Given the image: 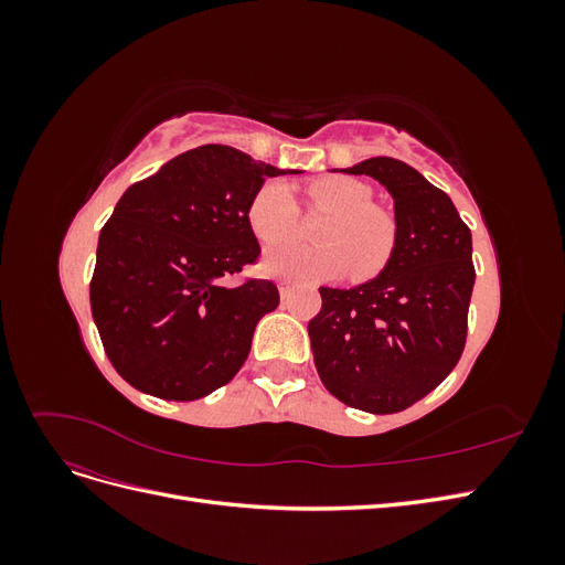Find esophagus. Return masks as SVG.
<instances>
[{
  "instance_id": "1",
  "label": "esophagus",
  "mask_w": 565,
  "mask_h": 565,
  "mask_svg": "<svg viewBox=\"0 0 565 565\" xmlns=\"http://www.w3.org/2000/svg\"><path fill=\"white\" fill-rule=\"evenodd\" d=\"M289 292H292V285H289V282H280V297H282V301L289 297Z\"/></svg>"
}]
</instances>
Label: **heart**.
<instances>
[{
	"instance_id": "heart-1",
	"label": "heart",
	"mask_w": 565,
	"mask_h": 565,
	"mask_svg": "<svg viewBox=\"0 0 565 565\" xmlns=\"http://www.w3.org/2000/svg\"><path fill=\"white\" fill-rule=\"evenodd\" d=\"M372 188L351 177H324L306 185L309 210L330 214L316 231V243H282L266 252L264 270L295 280H324L344 276L370 280L391 264L401 226L391 210L374 204ZM249 226L262 243L287 241L299 231V207L280 181H268L254 193L247 210Z\"/></svg>"
}]
</instances>
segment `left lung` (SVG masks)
I'll return each mask as SVG.
<instances>
[{
  "label": "left lung",
  "mask_w": 565,
  "mask_h": 565,
  "mask_svg": "<svg viewBox=\"0 0 565 565\" xmlns=\"http://www.w3.org/2000/svg\"><path fill=\"white\" fill-rule=\"evenodd\" d=\"M347 172L386 185L401 237L374 280L320 287V313L309 322L313 361L334 398L391 415L431 393L465 351L471 231L452 200L401 160L370 158Z\"/></svg>",
  "instance_id": "left-lung-1"
}]
</instances>
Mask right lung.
Masks as SVG:
<instances>
[{"label":"right lung","mask_w":565,"mask_h":565,"mask_svg":"<svg viewBox=\"0 0 565 565\" xmlns=\"http://www.w3.org/2000/svg\"><path fill=\"white\" fill-rule=\"evenodd\" d=\"M278 174L231 146H202L119 198L98 237L92 313L134 388L198 401L243 367L256 322L280 295L273 280H226L259 262L247 210Z\"/></svg>","instance_id":"right-lung-1"}]
</instances>
